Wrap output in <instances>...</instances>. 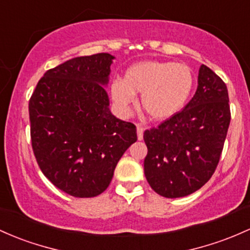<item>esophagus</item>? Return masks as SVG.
Returning a JSON list of instances; mask_svg holds the SVG:
<instances>
[{
  "label": "esophagus",
  "mask_w": 250,
  "mask_h": 250,
  "mask_svg": "<svg viewBox=\"0 0 250 250\" xmlns=\"http://www.w3.org/2000/svg\"><path fill=\"white\" fill-rule=\"evenodd\" d=\"M136 133H138V140L141 141L144 139V127L141 125H136Z\"/></svg>",
  "instance_id": "obj_1"
}]
</instances>
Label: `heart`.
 <instances>
[{
    "mask_svg": "<svg viewBox=\"0 0 250 250\" xmlns=\"http://www.w3.org/2000/svg\"><path fill=\"white\" fill-rule=\"evenodd\" d=\"M194 87L191 68L173 62L144 60L125 70L123 79L110 84V96L117 110L129 116L141 94L144 109L155 121H167L185 108Z\"/></svg>",
    "mask_w": 250,
    "mask_h": 250,
    "instance_id": "1",
    "label": "heart"
}]
</instances>
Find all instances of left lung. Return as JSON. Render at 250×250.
Masks as SVG:
<instances>
[{"label": "left lung", "instance_id": "obj_1", "mask_svg": "<svg viewBox=\"0 0 250 250\" xmlns=\"http://www.w3.org/2000/svg\"><path fill=\"white\" fill-rule=\"evenodd\" d=\"M229 125L227 85L202 65L196 94L185 108L145 131L148 153L144 167L150 188L166 198L199 190L218 165Z\"/></svg>", "mask_w": 250, "mask_h": 250}]
</instances>
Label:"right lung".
Masks as SVG:
<instances>
[{
	"mask_svg": "<svg viewBox=\"0 0 250 250\" xmlns=\"http://www.w3.org/2000/svg\"><path fill=\"white\" fill-rule=\"evenodd\" d=\"M114 56L77 57L51 68L29 100L38 165L59 190L78 198L106 190L136 127L111 114L105 86Z\"/></svg>",
	"mask_w": 250,
	"mask_h": 250,
	"instance_id": "right-lung-1",
	"label": "right lung"
}]
</instances>
